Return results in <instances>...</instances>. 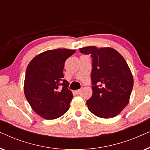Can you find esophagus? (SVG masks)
Here are the masks:
<instances>
[{"mask_svg":"<svg viewBox=\"0 0 150 150\" xmlns=\"http://www.w3.org/2000/svg\"><path fill=\"white\" fill-rule=\"evenodd\" d=\"M81 92V89H78L76 90V91H75V93L77 94V95H79V94H80V93Z\"/></svg>","mask_w":150,"mask_h":150,"instance_id":"34e87169","label":"esophagus"}]
</instances>
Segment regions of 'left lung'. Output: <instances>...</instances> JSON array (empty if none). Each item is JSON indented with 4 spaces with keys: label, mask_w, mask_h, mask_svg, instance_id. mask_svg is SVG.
I'll list each match as a JSON object with an SVG mask.
<instances>
[{
    "label": "left lung",
    "mask_w": 150,
    "mask_h": 150,
    "mask_svg": "<svg viewBox=\"0 0 150 150\" xmlns=\"http://www.w3.org/2000/svg\"><path fill=\"white\" fill-rule=\"evenodd\" d=\"M80 52L92 57L93 93L87 100L88 108L99 117H114L130 101L134 81L128 63L110 47L87 46L80 48Z\"/></svg>",
    "instance_id": "obj_1"
}]
</instances>
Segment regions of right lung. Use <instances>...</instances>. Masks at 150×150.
<instances>
[{
    "label": "right lung",
    "instance_id": "obj_1",
    "mask_svg": "<svg viewBox=\"0 0 150 150\" xmlns=\"http://www.w3.org/2000/svg\"><path fill=\"white\" fill-rule=\"evenodd\" d=\"M75 52L66 48L46 50L28 63L24 95L32 109L44 119L59 118L69 109L73 94L63 79V68L67 59Z\"/></svg>",
    "mask_w": 150,
    "mask_h": 150
}]
</instances>
